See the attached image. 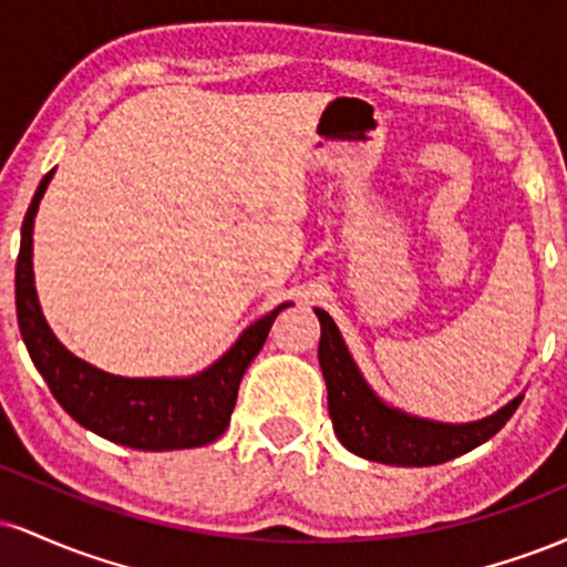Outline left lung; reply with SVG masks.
I'll return each instance as SVG.
<instances>
[{
  "label": "left lung",
  "mask_w": 567,
  "mask_h": 567,
  "mask_svg": "<svg viewBox=\"0 0 567 567\" xmlns=\"http://www.w3.org/2000/svg\"><path fill=\"white\" fill-rule=\"evenodd\" d=\"M317 317L322 324L320 368L324 383H328L330 419H333V429L343 447L362 458L392 466L445 464L455 455L470 453L472 447L491 440L523 402V396H517L498 413L474 421V424L455 426L413 419V415L383 405L379 396L370 392L328 311L317 309Z\"/></svg>",
  "instance_id": "obj_1"
}]
</instances>
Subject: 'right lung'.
<instances>
[{"label": "right lung", "mask_w": 567, "mask_h": 567, "mask_svg": "<svg viewBox=\"0 0 567 567\" xmlns=\"http://www.w3.org/2000/svg\"><path fill=\"white\" fill-rule=\"evenodd\" d=\"M55 171L39 184L21 229V252L16 264L18 324L31 362L63 410L90 432L135 447V451H178L218 440L231 421L239 381L261 351L271 322L288 303L261 317L239 336L224 357L192 379H122L76 360L50 333L37 303L31 275V231L39 199Z\"/></svg>", "instance_id": "1"}]
</instances>
